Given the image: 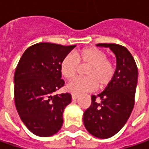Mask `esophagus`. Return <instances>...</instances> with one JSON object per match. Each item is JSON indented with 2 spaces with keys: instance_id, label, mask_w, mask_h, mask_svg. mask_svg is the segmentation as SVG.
I'll use <instances>...</instances> for the list:
<instances>
[{
  "instance_id": "34e87169",
  "label": "esophagus",
  "mask_w": 149,
  "mask_h": 149,
  "mask_svg": "<svg viewBox=\"0 0 149 149\" xmlns=\"http://www.w3.org/2000/svg\"><path fill=\"white\" fill-rule=\"evenodd\" d=\"M77 97H78V95H77V94H76V93H72V100H76Z\"/></svg>"
}]
</instances>
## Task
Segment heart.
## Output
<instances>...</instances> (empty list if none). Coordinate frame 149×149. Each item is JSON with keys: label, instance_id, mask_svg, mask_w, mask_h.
<instances>
[{"label": "heart", "instance_id": "heart-1", "mask_svg": "<svg viewBox=\"0 0 149 149\" xmlns=\"http://www.w3.org/2000/svg\"><path fill=\"white\" fill-rule=\"evenodd\" d=\"M89 65L85 71L87 77H77L66 85V89L74 93H81L94 91L99 86L105 88L115 77V68L107 59L104 51L97 47H88L69 53L64 57L60 64V72L64 77L71 79L78 72L79 64Z\"/></svg>", "mask_w": 149, "mask_h": 149}]
</instances>
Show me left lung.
<instances>
[{"label":"left lung","instance_id":"left-lung-1","mask_svg":"<svg viewBox=\"0 0 149 149\" xmlns=\"http://www.w3.org/2000/svg\"><path fill=\"white\" fill-rule=\"evenodd\" d=\"M109 48L116 56L112 82L103 92L91 96V104L84 112L85 129L95 137L107 139L118 133L130 116L134 105L138 69L129 50L116 44H97ZM99 97L100 102L96 101Z\"/></svg>","mask_w":149,"mask_h":149}]
</instances>
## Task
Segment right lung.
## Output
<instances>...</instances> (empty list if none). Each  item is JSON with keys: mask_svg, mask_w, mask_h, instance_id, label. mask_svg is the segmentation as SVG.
I'll return each mask as SVG.
<instances>
[{"mask_svg": "<svg viewBox=\"0 0 149 149\" xmlns=\"http://www.w3.org/2000/svg\"><path fill=\"white\" fill-rule=\"evenodd\" d=\"M75 46L38 43L28 47L18 63L14 78L15 106L33 134L48 137L63 125V113L72 95L54 92L65 84L61 61Z\"/></svg>", "mask_w": 149, "mask_h": 149, "instance_id": "obj_1", "label": "right lung"}]
</instances>
